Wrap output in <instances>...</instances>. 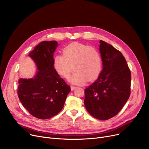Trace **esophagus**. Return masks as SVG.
<instances>
[{
  "mask_svg": "<svg viewBox=\"0 0 149 149\" xmlns=\"http://www.w3.org/2000/svg\"><path fill=\"white\" fill-rule=\"evenodd\" d=\"M76 88H77V87L74 86H70V89H71V91H74V90H75Z\"/></svg>",
  "mask_w": 149,
  "mask_h": 149,
  "instance_id": "34e87169",
  "label": "esophagus"
}]
</instances>
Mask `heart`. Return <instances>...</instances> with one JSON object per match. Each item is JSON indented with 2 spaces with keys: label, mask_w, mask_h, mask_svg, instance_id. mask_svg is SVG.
<instances>
[{
  "label": "heart",
  "mask_w": 149,
  "mask_h": 149,
  "mask_svg": "<svg viewBox=\"0 0 149 149\" xmlns=\"http://www.w3.org/2000/svg\"><path fill=\"white\" fill-rule=\"evenodd\" d=\"M75 65L76 72L69 79L72 84L84 85L87 80L95 79L102 69V57L95 48L79 43L66 46L63 54H57L53 58V67L60 76L68 79Z\"/></svg>",
  "instance_id": "1"
}]
</instances>
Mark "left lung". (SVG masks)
Listing matches in <instances>:
<instances>
[{"instance_id": "left-lung-1", "label": "left lung", "mask_w": 149, "mask_h": 149, "mask_svg": "<svg viewBox=\"0 0 149 149\" xmlns=\"http://www.w3.org/2000/svg\"><path fill=\"white\" fill-rule=\"evenodd\" d=\"M103 70L97 80L84 91L88 112L100 120L118 113L130 94L131 73L123 54L113 46L100 41Z\"/></svg>"}]
</instances>
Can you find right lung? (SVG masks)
Masks as SVG:
<instances>
[{"mask_svg": "<svg viewBox=\"0 0 149 149\" xmlns=\"http://www.w3.org/2000/svg\"><path fill=\"white\" fill-rule=\"evenodd\" d=\"M57 42L43 41L31 51L28 56L33 60L37 70L31 79L19 80V98L30 114L38 119H49L63 107L69 86L53 67L54 53Z\"/></svg>", "mask_w": 149, "mask_h": 149, "instance_id": "add662e5", "label": "right lung"}]
</instances>
